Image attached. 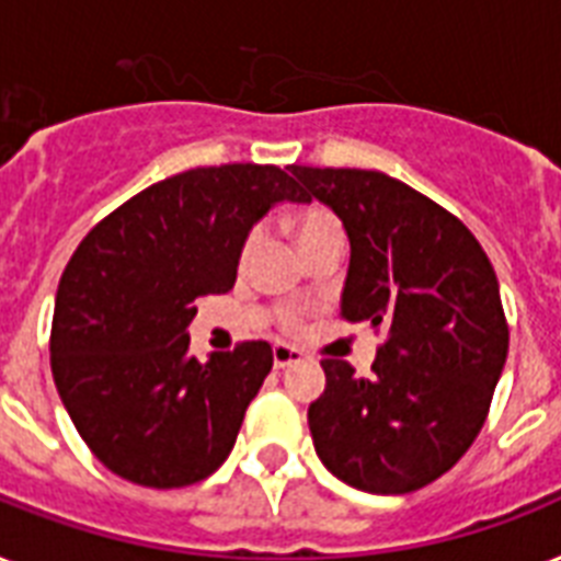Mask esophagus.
Instances as JSON below:
<instances>
[{"mask_svg": "<svg viewBox=\"0 0 561 561\" xmlns=\"http://www.w3.org/2000/svg\"><path fill=\"white\" fill-rule=\"evenodd\" d=\"M299 360H302V355H299L297 350L285 346V343H276V346H273V367L276 369L294 367V364H299Z\"/></svg>", "mask_w": 561, "mask_h": 561, "instance_id": "esophagus-1", "label": "esophagus"}]
</instances>
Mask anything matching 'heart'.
I'll list each match as a JSON object with an SVG mask.
<instances>
[{"instance_id":"heart-1","label":"heart","mask_w":561,"mask_h":561,"mask_svg":"<svg viewBox=\"0 0 561 561\" xmlns=\"http://www.w3.org/2000/svg\"><path fill=\"white\" fill-rule=\"evenodd\" d=\"M290 227H294V236H297L299 247H311L314 241H320V238H329V236H337V232H343L341 220L334 218L329 209H320V206H311V209L299 211ZM255 241H259V232H250V236L244 238L241 259H247V255L253 253ZM297 323H299L297 314L285 317V325H288V329H294Z\"/></svg>"}]
</instances>
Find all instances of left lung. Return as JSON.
<instances>
[{
	"label": "left lung",
	"mask_w": 561,
	"mask_h": 561,
	"mask_svg": "<svg viewBox=\"0 0 561 561\" xmlns=\"http://www.w3.org/2000/svg\"><path fill=\"white\" fill-rule=\"evenodd\" d=\"M290 174L350 236L341 317L387 332L369 378L323 360L325 392L308 408L317 457L360 492H416L478 439L506 364L492 262L457 215L381 171Z\"/></svg>",
	"instance_id": "obj_1"
}]
</instances>
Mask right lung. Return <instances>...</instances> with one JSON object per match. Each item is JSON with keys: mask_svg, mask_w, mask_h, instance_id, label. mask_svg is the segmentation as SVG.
Returning <instances> with one entry per match:
<instances>
[{"mask_svg": "<svg viewBox=\"0 0 561 561\" xmlns=\"http://www.w3.org/2000/svg\"><path fill=\"white\" fill-rule=\"evenodd\" d=\"M279 201L306 194L276 165L183 171L110 211L66 264L51 375L81 439L118 478L192 486L232 451L271 343L197 360L186 329L197 297L236 285L247 232Z\"/></svg>", "mask_w": 561, "mask_h": 561, "instance_id": "right-lung-1", "label": "right lung"}]
</instances>
